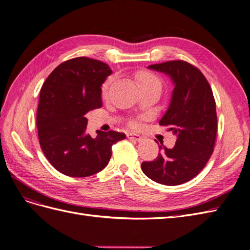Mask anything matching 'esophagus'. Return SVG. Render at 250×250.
<instances>
[{
  "label": "esophagus",
  "mask_w": 250,
  "mask_h": 250,
  "mask_svg": "<svg viewBox=\"0 0 250 250\" xmlns=\"http://www.w3.org/2000/svg\"><path fill=\"white\" fill-rule=\"evenodd\" d=\"M127 138L129 139V140H134V141H137V142H141V141L143 140L142 135L137 134V133H132V132L128 133V134H127Z\"/></svg>",
  "instance_id": "1"
}]
</instances>
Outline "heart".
Instances as JSON below:
<instances>
[{
  "instance_id": "heart-1",
  "label": "heart",
  "mask_w": 250,
  "mask_h": 250,
  "mask_svg": "<svg viewBox=\"0 0 250 250\" xmlns=\"http://www.w3.org/2000/svg\"><path fill=\"white\" fill-rule=\"evenodd\" d=\"M137 82H138V85L139 87L142 85H146V84H161L160 81L158 79L149 72H139L137 74ZM107 89H108V82L105 83L104 86H103V94L105 95L107 93Z\"/></svg>"
}]
</instances>
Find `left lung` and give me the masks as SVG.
Wrapping results in <instances>:
<instances>
[{
    "instance_id": "1",
    "label": "left lung",
    "mask_w": 250,
    "mask_h": 250,
    "mask_svg": "<svg viewBox=\"0 0 250 250\" xmlns=\"http://www.w3.org/2000/svg\"><path fill=\"white\" fill-rule=\"evenodd\" d=\"M149 70L171 79L174 89L160 124L169 126L176 142L169 149L158 146L154 161L144 162L147 177L165 186H178L194 178L204 168L214 151L217 113L213 92L203 74L183 60L152 64Z\"/></svg>"
}]
</instances>
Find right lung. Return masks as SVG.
<instances>
[{"label": "right lung", "instance_id": "right-lung-1", "mask_svg": "<svg viewBox=\"0 0 250 250\" xmlns=\"http://www.w3.org/2000/svg\"><path fill=\"white\" fill-rule=\"evenodd\" d=\"M112 71L99 60L77 57L59 64L41 89L36 125L43 154L60 173L87 177L106 167L111 146L126 135L86 133L85 115L102 106V84Z\"/></svg>", "mask_w": 250, "mask_h": 250}]
</instances>
